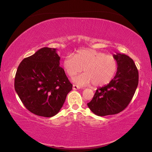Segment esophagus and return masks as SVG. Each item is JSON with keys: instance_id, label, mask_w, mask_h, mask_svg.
<instances>
[{"instance_id": "esophagus-1", "label": "esophagus", "mask_w": 152, "mask_h": 152, "mask_svg": "<svg viewBox=\"0 0 152 152\" xmlns=\"http://www.w3.org/2000/svg\"><path fill=\"white\" fill-rule=\"evenodd\" d=\"M72 88H73V90H78V89L80 88V87L78 85H76V84H73Z\"/></svg>"}]
</instances>
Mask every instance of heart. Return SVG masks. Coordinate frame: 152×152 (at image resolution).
Wrapping results in <instances>:
<instances>
[{
  "label": "heart",
  "mask_w": 152,
  "mask_h": 152,
  "mask_svg": "<svg viewBox=\"0 0 152 152\" xmlns=\"http://www.w3.org/2000/svg\"><path fill=\"white\" fill-rule=\"evenodd\" d=\"M63 66L70 77L83 70L85 72L74 77L72 81L80 86L93 84L103 86L112 80L117 70V61L112 56L92 49H82L75 55H68L64 59Z\"/></svg>",
  "instance_id": "b5f03b06"
}]
</instances>
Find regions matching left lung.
Instances as JSON below:
<instances>
[{
    "instance_id": "left-lung-1",
    "label": "left lung",
    "mask_w": 152,
    "mask_h": 152,
    "mask_svg": "<svg viewBox=\"0 0 152 152\" xmlns=\"http://www.w3.org/2000/svg\"><path fill=\"white\" fill-rule=\"evenodd\" d=\"M113 58L117 61L116 75L109 84L96 90L87 105L98 116L117 114L124 110L132 101L137 89L139 74L132 58L117 53Z\"/></svg>"
}]
</instances>
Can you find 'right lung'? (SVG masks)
Listing matches in <instances>:
<instances>
[{
  "instance_id": "1",
  "label": "right lung",
  "mask_w": 152,
  "mask_h": 152,
  "mask_svg": "<svg viewBox=\"0 0 152 152\" xmlns=\"http://www.w3.org/2000/svg\"><path fill=\"white\" fill-rule=\"evenodd\" d=\"M55 48H43L23 59L15 78V89L20 101L33 114L51 117L58 114L72 89L60 66Z\"/></svg>"
}]
</instances>
